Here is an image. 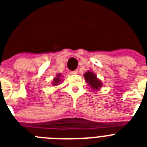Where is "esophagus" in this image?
Listing matches in <instances>:
<instances>
[{"mask_svg": "<svg viewBox=\"0 0 147 147\" xmlns=\"http://www.w3.org/2000/svg\"><path fill=\"white\" fill-rule=\"evenodd\" d=\"M77 73H78V71H76H76H71V74H77Z\"/></svg>", "mask_w": 147, "mask_h": 147, "instance_id": "34e87169", "label": "esophagus"}]
</instances>
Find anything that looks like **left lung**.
Here are the masks:
<instances>
[{"label":"left lung","mask_w":147,"mask_h":147,"mask_svg":"<svg viewBox=\"0 0 147 147\" xmlns=\"http://www.w3.org/2000/svg\"><path fill=\"white\" fill-rule=\"evenodd\" d=\"M85 79L88 82L89 85H90V87H92L93 89L98 90V88L102 86V82L99 81L96 78V75L93 73L88 71V72L85 74Z\"/></svg>","instance_id":"8db88e82"}]
</instances>
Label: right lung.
Segmentation results:
<instances>
[{"instance_id": "add662e5", "label": "right lung", "mask_w": 147, "mask_h": 147, "mask_svg": "<svg viewBox=\"0 0 147 147\" xmlns=\"http://www.w3.org/2000/svg\"><path fill=\"white\" fill-rule=\"evenodd\" d=\"M59 77H60V74H57V77L55 78L54 80V85H57V84H59V82L61 81L60 79H59Z\"/></svg>"}]
</instances>
